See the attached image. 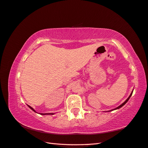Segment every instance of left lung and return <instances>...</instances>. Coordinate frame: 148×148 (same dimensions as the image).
I'll use <instances>...</instances> for the list:
<instances>
[{"mask_svg": "<svg viewBox=\"0 0 148 148\" xmlns=\"http://www.w3.org/2000/svg\"><path fill=\"white\" fill-rule=\"evenodd\" d=\"M132 92H133V91L132 92H131V94H130V96H129V97L127 98V100H126L123 103H122V104H121V105H120V106H119V107H117V108H115V109H114V110H117V109H119V108H121V107H122V106H123V105H125V104L127 103V102L128 101H129V99H130V97H131V96H132ZM113 110H111V111H113Z\"/></svg>", "mask_w": 148, "mask_h": 148, "instance_id": "1", "label": "left lung"}]
</instances>
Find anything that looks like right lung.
Wrapping results in <instances>:
<instances>
[{
	"label": "right lung",
	"instance_id": "obj_1",
	"mask_svg": "<svg viewBox=\"0 0 148 148\" xmlns=\"http://www.w3.org/2000/svg\"><path fill=\"white\" fill-rule=\"evenodd\" d=\"M28 107L29 108H30V109L31 110H32L33 111H35H35L34 110V109H33V108L31 107V106H28ZM41 114H54V113H41Z\"/></svg>",
	"mask_w": 148,
	"mask_h": 148
}]
</instances>
